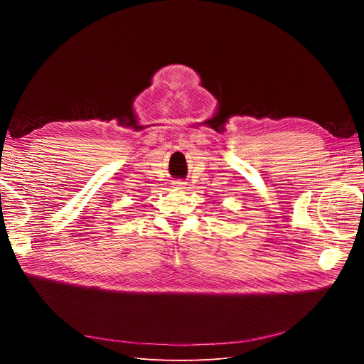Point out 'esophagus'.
I'll return each instance as SVG.
<instances>
[{
  "instance_id": "1",
  "label": "esophagus",
  "mask_w": 364,
  "mask_h": 364,
  "mask_svg": "<svg viewBox=\"0 0 364 364\" xmlns=\"http://www.w3.org/2000/svg\"><path fill=\"white\" fill-rule=\"evenodd\" d=\"M178 185H183V182H178Z\"/></svg>"
}]
</instances>
